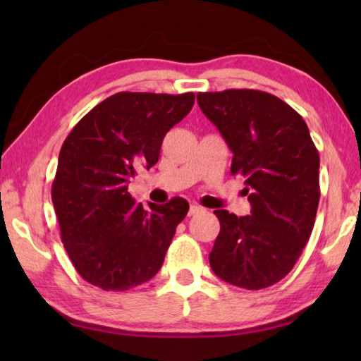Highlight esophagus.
Instances as JSON below:
<instances>
[{
	"label": "esophagus",
	"instance_id": "1",
	"mask_svg": "<svg viewBox=\"0 0 361 361\" xmlns=\"http://www.w3.org/2000/svg\"><path fill=\"white\" fill-rule=\"evenodd\" d=\"M202 212H204L202 207H199V205H191V207H189L188 215H189V216H194V215H199V213H202Z\"/></svg>",
	"mask_w": 361,
	"mask_h": 361
}]
</instances>
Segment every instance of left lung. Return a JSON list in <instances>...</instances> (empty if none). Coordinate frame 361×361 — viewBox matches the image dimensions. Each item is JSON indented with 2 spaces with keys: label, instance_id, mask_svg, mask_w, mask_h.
Instances as JSON below:
<instances>
[{
  "label": "left lung",
  "instance_id": "8db88e82",
  "mask_svg": "<svg viewBox=\"0 0 361 361\" xmlns=\"http://www.w3.org/2000/svg\"><path fill=\"white\" fill-rule=\"evenodd\" d=\"M202 113L245 178L247 216L215 210L221 229L209 256L216 276L245 290L282 280L302 253L320 200V156L304 119L279 97L255 89L199 92Z\"/></svg>",
  "mask_w": 361,
  "mask_h": 361
}]
</instances>
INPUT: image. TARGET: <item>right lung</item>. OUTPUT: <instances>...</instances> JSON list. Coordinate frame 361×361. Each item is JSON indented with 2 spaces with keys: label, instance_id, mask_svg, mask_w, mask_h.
Returning <instances> with one entry per match:
<instances>
[{
  "label": "right lung",
  "instance_id": "obj_1",
  "mask_svg": "<svg viewBox=\"0 0 361 361\" xmlns=\"http://www.w3.org/2000/svg\"><path fill=\"white\" fill-rule=\"evenodd\" d=\"M192 92H118L73 127L59 154L52 204L73 266L85 282L126 291L148 282L189 204L173 197L145 209L129 192L130 178L151 169L162 140L191 111Z\"/></svg>",
  "mask_w": 361,
  "mask_h": 361
}]
</instances>
